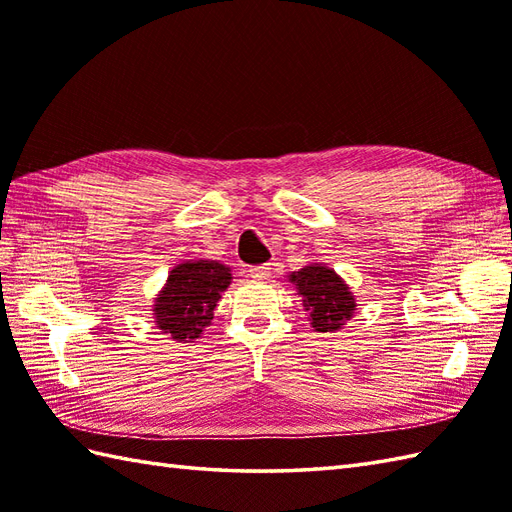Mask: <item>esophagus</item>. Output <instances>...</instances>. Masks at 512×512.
<instances>
[{
	"mask_svg": "<svg viewBox=\"0 0 512 512\" xmlns=\"http://www.w3.org/2000/svg\"><path fill=\"white\" fill-rule=\"evenodd\" d=\"M248 275L253 279H266L270 275V264H262V266H250Z\"/></svg>",
	"mask_w": 512,
	"mask_h": 512,
	"instance_id": "esophagus-1",
	"label": "esophagus"
}]
</instances>
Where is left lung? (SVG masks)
Instances as JSON below:
<instances>
[{
    "mask_svg": "<svg viewBox=\"0 0 512 512\" xmlns=\"http://www.w3.org/2000/svg\"><path fill=\"white\" fill-rule=\"evenodd\" d=\"M303 297V308L308 310L312 328L319 332L339 330L352 317L356 308L350 288L334 270L325 266H306L290 277Z\"/></svg>",
    "mask_w": 512,
    "mask_h": 512,
    "instance_id": "left-lung-1",
    "label": "left lung"
}]
</instances>
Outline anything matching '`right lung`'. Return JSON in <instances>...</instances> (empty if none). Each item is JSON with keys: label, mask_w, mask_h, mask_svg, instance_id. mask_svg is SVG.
<instances>
[{"label": "right lung", "mask_w": 512, "mask_h": 512, "mask_svg": "<svg viewBox=\"0 0 512 512\" xmlns=\"http://www.w3.org/2000/svg\"><path fill=\"white\" fill-rule=\"evenodd\" d=\"M228 284L231 270L220 262L200 259L176 266L156 299L158 328L176 341L198 339L211 323L213 310Z\"/></svg>", "instance_id": "add662e5"}]
</instances>
